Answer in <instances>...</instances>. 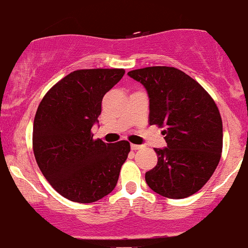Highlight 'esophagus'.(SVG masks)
<instances>
[{
  "mask_svg": "<svg viewBox=\"0 0 248 248\" xmlns=\"http://www.w3.org/2000/svg\"><path fill=\"white\" fill-rule=\"evenodd\" d=\"M131 149H132V150H140V149H142V145L131 144Z\"/></svg>",
  "mask_w": 248,
  "mask_h": 248,
  "instance_id": "esophagus-1",
  "label": "esophagus"
}]
</instances>
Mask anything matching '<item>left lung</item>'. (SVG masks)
Returning a JSON list of instances; mask_svg holds the SVG:
<instances>
[{"mask_svg": "<svg viewBox=\"0 0 248 248\" xmlns=\"http://www.w3.org/2000/svg\"><path fill=\"white\" fill-rule=\"evenodd\" d=\"M149 95V122L166 126L167 148L145 181L164 198L185 199L203 187L219 164L222 121L217 104L198 81L175 67L153 66L127 73Z\"/></svg>", "mask_w": 248, "mask_h": 248, "instance_id": "1", "label": "left lung"}]
</instances>
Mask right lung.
Returning <instances> with one entry per match:
<instances>
[{"label":"right lung","mask_w":248,"mask_h":248,"mask_svg":"<svg viewBox=\"0 0 248 248\" xmlns=\"http://www.w3.org/2000/svg\"><path fill=\"white\" fill-rule=\"evenodd\" d=\"M122 68L74 71L47 92L36 111L33 150L36 163L63 198L91 203L113 190L130 143L93 140L103 97L123 78Z\"/></svg>","instance_id":"right-lung-1"}]
</instances>
